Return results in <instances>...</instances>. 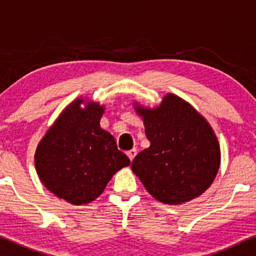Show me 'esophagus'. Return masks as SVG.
<instances>
[{
  "instance_id": "esophagus-1",
  "label": "esophagus",
  "mask_w": 256,
  "mask_h": 256,
  "mask_svg": "<svg viewBox=\"0 0 256 256\" xmlns=\"http://www.w3.org/2000/svg\"><path fill=\"white\" fill-rule=\"evenodd\" d=\"M126 154H128V158H130V160L132 162V160H134V158L136 156V154H137V148L130 150V151L126 152Z\"/></svg>"
}]
</instances>
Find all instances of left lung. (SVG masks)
Returning a JSON list of instances; mask_svg holds the SVG:
<instances>
[{
  "label": "left lung",
  "mask_w": 256,
  "mask_h": 256,
  "mask_svg": "<svg viewBox=\"0 0 256 256\" xmlns=\"http://www.w3.org/2000/svg\"><path fill=\"white\" fill-rule=\"evenodd\" d=\"M137 112L151 145L131 168L150 194L178 205L205 192L220 166L219 142L205 118L174 94L153 110L138 106Z\"/></svg>",
  "instance_id": "obj_1"
}]
</instances>
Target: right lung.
<instances>
[{
    "label": "right lung",
    "mask_w": 256,
    "mask_h": 256,
    "mask_svg": "<svg viewBox=\"0 0 256 256\" xmlns=\"http://www.w3.org/2000/svg\"><path fill=\"white\" fill-rule=\"evenodd\" d=\"M83 100L71 103L37 146L35 165L40 182L72 205L94 202L112 176L130 165L114 138L100 128L104 108Z\"/></svg>",
    "instance_id": "add662e5"
}]
</instances>
